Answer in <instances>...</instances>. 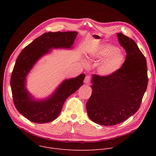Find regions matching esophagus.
I'll return each instance as SVG.
<instances>
[{
    "instance_id": "1",
    "label": "esophagus",
    "mask_w": 156,
    "mask_h": 156,
    "mask_svg": "<svg viewBox=\"0 0 156 156\" xmlns=\"http://www.w3.org/2000/svg\"><path fill=\"white\" fill-rule=\"evenodd\" d=\"M91 77L90 76H86V77H85V79H84V83H90V81H91Z\"/></svg>"
}]
</instances>
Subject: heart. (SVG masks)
<instances>
[{
  "label": "heart",
  "instance_id": "heart-1",
  "mask_svg": "<svg viewBox=\"0 0 156 156\" xmlns=\"http://www.w3.org/2000/svg\"><path fill=\"white\" fill-rule=\"evenodd\" d=\"M93 61L101 63L99 70V72L105 76L112 75L121 69L124 61L125 56L123 52L116 47L106 44L100 46L98 49L90 55ZM84 64L87 63L84 61Z\"/></svg>",
  "mask_w": 156,
  "mask_h": 156
}]
</instances>
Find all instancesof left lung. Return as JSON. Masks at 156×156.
I'll return each mask as SVG.
<instances>
[{"label": "left lung", "mask_w": 156, "mask_h": 156, "mask_svg": "<svg viewBox=\"0 0 156 156\" xmlns=\"http://www.w3.org/2000/svg\"><path fill=\"white\" fill-rule=\"evenodd\" d=\"M126 55L121 67L107 76L94 75L92 94L86 103L89 117L96 123L113 126L135 114L147 89L146 60L132 39L117 33Z\"/></svg>", "instance_id": "8db88e82"}]
</instances>
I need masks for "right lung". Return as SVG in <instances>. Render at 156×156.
Instances as JSON below:
<instances>
[{"instance_id": "obj_1", "label": "right lung", "mask_w": 156, "mask_h": 156, "mask_svg": "<svg viewBox=\"0 0 156 156\" xmlns=\"http://www.w3.org/2000/svg\"><path fill=\"white\" fill-rule=\"evenodd\" d=\"M78 34L76 31L46 33L31 42L19 54L12 71L10 86L14 105L29 120L38 123L57 118L66 99L83 84L85 74L63 81L54 94L43 101H35L25 87L26 77L34 63L51 49H70Z\"/></svg>"}]
</instances>
